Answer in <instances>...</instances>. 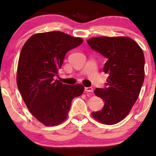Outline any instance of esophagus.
Segmentation results:
<instances>
[{
	"label": "esophagus",
	"instance_id": "34e87169",
	"mask_svg": "<svg viewBox=\"0 0 156 156\" xmlns=\"http://www.w3.org/2000/svg\"><path fill=\"white\" fill-rule=\"evenodd\" d=\"M84 89L86 92H93L94 91V89H93L92 87H85Z\"/></svg>",
	"mask_w": 156,
	"mask_h": 156
}]
</instances>
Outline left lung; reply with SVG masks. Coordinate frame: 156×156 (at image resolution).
Here are the masks:
<instances>
[{"mask_svg": "<svg viewBox=\"0 0 156 156\" xmlns=\"http://www.w3.org/2000/svg\"><path fill=\"white\" fill-rule=\"evenodd\" d=\"M87 43L107 59L103 71L109 74L106 87L94 90L104 102L103 109L92 116L104 125H114L127 117L139 96L145 78L143 52L127 37H93Z\"/></svg>", "mask_w": 156, "mask_h": 156, "instance_id": "left-lung-1", "label": "left lung"}]
</instances>
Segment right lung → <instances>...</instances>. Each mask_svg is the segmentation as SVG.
Wrapping results in <instances>:
<instances>
[{"instance_id": "1", "label": "right lung", "mask_w": 156, "mask_h": 156, "mask_svg": "<svg viewBox=\"0 0 156 156\" xmlns=\"http://www.w3.org/2000/svg\"><path fill=\"white\" fill-rule=\"evenodd\" d=\"M83 42L62 31H50L33 35L21 49L18 88L29 112L43 125L55 126L65 121L72 100L83 92L82 85L63 84L55 79L66 53Z\"/></svg>"}]
</instances>
